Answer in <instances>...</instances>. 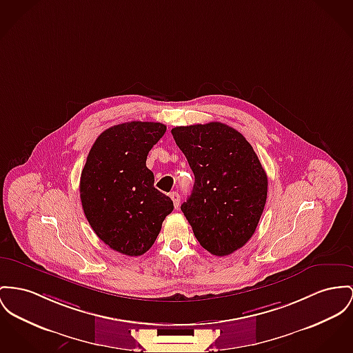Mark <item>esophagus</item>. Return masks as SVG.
<instances>
[{"mask_svg": "<svg viewBox=\"0 0 353 353\" xmlns=\"http://www.w3.org/2000/svg\"><path fill=\"white\" fill-rule=\"evenodd\" d=\"M170 196H171V199H172V202H174V208H175V209H179L181 195H179L176 191H172V192L170 194Z\"/></svg>", "mask_w": 353, "mask_h": 353, "instance_id": "obj_1", "label": "esophagus"}]
</instances>
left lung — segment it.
Wrapping results in <instances>:
<instances>
[{"mask_svg":"<svg viewBox=\"0 0 353 353\" xmlns=\"http://www.w3.org/2000/svg\"><path fill=\"white\" fill-rule=\"evenodd\" d=\"M195 182L181 210L201 246L228 256L254 234L268 196V176L250 143L212 121L171 130Z\"/></svg>","mask_w":353,"mask_h":353,"instance_id":"8db88e82","label":"left lung"}]
</instances>
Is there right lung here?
I'll list each match as a JSON object with an SVG mask.
<instances>
[{"mask_svg":"<svg viewBox=\"0 0 353 353\" xmlns=\"http://www.w3.org/2000/svg\"><path fill=\"white\" fill-rule=\"evenodd\" d=\"M165 124L128 121L99 135L80 176V199L96 235L111 249L137 257L155 242L170 196L154 188L145 161L165 135Z\"/></svg>","mask_w":353,"mask_h":353,"instance_id":"add662e5","label":"right lung"}]
</instances>
